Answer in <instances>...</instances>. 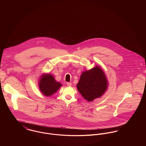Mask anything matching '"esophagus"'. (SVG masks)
Wrapping results in <instances>:
<instances>
[{"instance_id": "obj_1", "label": "esophagus", "mask_w": 146, "mask_h": 146, "mask_svg": "<svg viewBox=\"0 0 146 146\" xmlns=\"http://www.w3.org/2000/svg\"><path fill=\"white\" fill-rule=\"evenodd\" d=\"M67 85L68 86H71V85H72V83H70V82H67Z\"/></svg>"}]
</instances>
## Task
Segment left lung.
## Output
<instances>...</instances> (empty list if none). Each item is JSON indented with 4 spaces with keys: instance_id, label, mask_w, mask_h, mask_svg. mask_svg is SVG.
<instances>
[{
    "instance_id": "left-lung-1",
    "label": "left lung",
    "mask_w": 146,
    "mask_h": 146,
    "mask_svg": "<svg viewBox=\"0 0 146 146\" xmlns=\"http://www.w3.org/2000/svg\"><path fill=\"white\" fill-rule=\"evenodd\" d=\"M107 84L104 71L97 66L84 72L76 87L83 97L90 102L104 94L107 90Z\"/></svg>"
}]
</instances>
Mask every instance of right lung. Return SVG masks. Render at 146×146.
<instances>
[{"instance_id":"add662e5","label":"right lung","mask_w":146,"mask_h":146,"mask_svg":"<svg viewBox=\"0 0 146 146\" xmlns=\"http://www.w3.org/2000/svg\"><path fill=\"white\" fill-rule=\"evenodd\" d=\"M39 84L40 90L46 96L53 95L62 86L61 84L56 82L53 76L49 74L43 75Z\"/></svg>"}]
</instances>
